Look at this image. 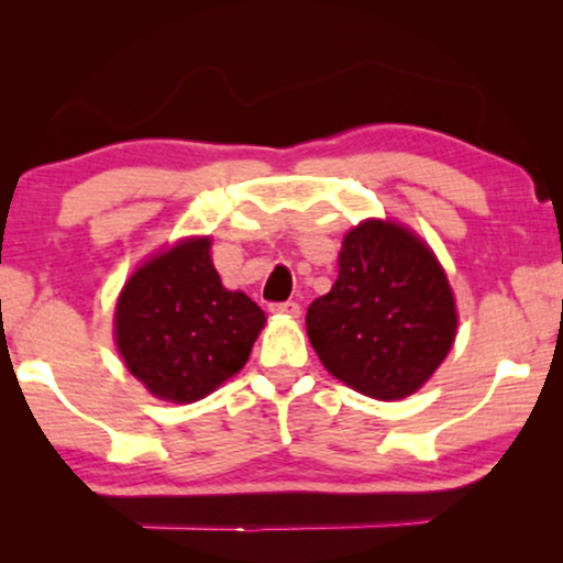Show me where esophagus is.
Masks as SVG:
<instances>
[{
	"instance_id": "esophagus-1",
	"label": "esophagus",
	"mask_w": 563,
	"mask_h": 563,
	"mask_svg": "<svg viewBox=\"0 0 563 563\" xmlns=\"http://www.w3.org/2000/svg\"><path fill=\"white\" fill-rule=\"evenodd\" d=\"M271 311L275 316H285V319H298L300 316V306L292 303V300H285V303H273Z\"/></svg>"
}]
</instances>
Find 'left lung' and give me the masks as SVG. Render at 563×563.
Wrapping results in <instances>:
<instances>
[{"mask_svg": "<svg viewBox=\"0 0 563 563\" xmlns=\"http://www.w3.org/2000/svg\"><path fill=\"white\" fill-rule=\"evenodd\" d=\"M339 275L308 306V342L323 367L375 400L421 390L456 339L459 311L431 244L395 219L344 234Z\"/></svg>", "mask_w": 563, "mask_h": 563, "instance_id": "left-lung-1", "label": "left lung"}]
</instances>
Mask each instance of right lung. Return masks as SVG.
Returning <instances> with one entry per match:
<instances>
[{"label":"right lung","mask_w":563,"mask_h":563,"mask_svg":"<svg viewBox=\"0 0 563 563\" xmlns=\"http://www.w3.org/2000/svg\"><path fill=\"white\" fill-rule=\"evenodd\" d=\"M265 311L229 290L211 236L194 234L134 267L114 306V344L130 375L157 400H203L250 360Z\"/></svg>","instance_id":"1"}]
</instances>
